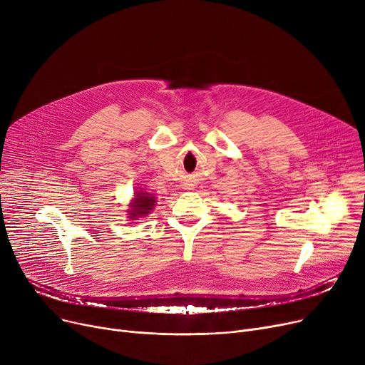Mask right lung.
Returning a JSON list of instances; mask_svg holds the SVG:
<instances>
[{
	"mask_svg": "<svg viewBox=\"0 0 365 365\" xmlns=\"http://www.w3.org/2000/svg\"><path fill=\"white\" fill-rule=\"evenodd\" d=\"M134 197H136V198L133 200V204L130 205L131 208L128 210V212H130V219H133V220L138 219L139 216L149 215L152 207L155 205V197H152V194L143 192V190L134 194Z\"/></svg>",
	"mask_w": 365,
	"mask_h": 365,
	"instance_id": "obj_1",
	"label": "right lung"
}]
</instances>
